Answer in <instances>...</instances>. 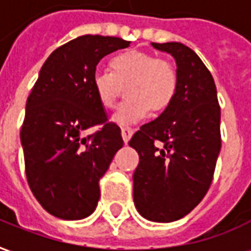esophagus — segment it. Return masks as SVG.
<instances>
[{"label": "esophagus", "instance_id": "34e87169", "mask_svg": "<svg viewBox=\"0 0 251 251\" xmlns=\"http://www.w3.org/2000/svg\"><path fill=\"white\" fill-rule=\"evenodd\" d=\"M121 134H122V138H124V141H125V144L129 140H130L131 134H133V130H131L130 127H124L122 130H121Z\"/></svg>", "mask_w": 251, "mask_h": 251}]
</instances>
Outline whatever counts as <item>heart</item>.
Returning a JSON list of instances; mask_svg holds the SVG:
<instances>
[{
	"label": "heart",
	"mask_w": 251,
	"mask_h": 251,
	"mask_svg": "<svg viewBox=\"0 0 251 251\" xmlns=\"http://www.w3.org/2000/svg\"><path fill=\"white\" fill-rule=\"evenodd\" d=\"M109 70H97L91 77L94 93L106 110H113L127 86V99L113 117L118 126H131L151 111H164L177 94V71L167 60L140 50H127L110 60Z\"/></svg>",
	"instance_id": "b5f03b06"
}]
</instances>
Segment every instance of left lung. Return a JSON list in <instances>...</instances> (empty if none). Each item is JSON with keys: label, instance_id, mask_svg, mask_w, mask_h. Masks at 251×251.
<instances>
[{"label": "left lung", "instance_id": "1", "mask_svg": "<svg viewBox=\"0 0 251 251\" xmlns=\"http://www.w3.org/2000/svg\"><path fill=\"white\" fill-rule=\"evenodd\" d=\"M176 60L179 87L163 114L137 130L129 145L140 163L133 175L137 210L153 222H174L199 204L221 152V106L214 77L181 43H152Z\"/></svg>", "mask_w": 251, "mask_h": 251}]
</instances>
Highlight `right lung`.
Listing matches in <instances>:
<instances>
[{
	"label": "right lung",
	"instance_id": "1",
	"mask_svg": "<svg viewBox=\"0 0 251 251\" xmlns=\"http://www.w3.org/2000/svg\"><path fill=\"white\" fill-rule=\"evenodd\" d=\"M130 41L86 35L52 52L26 100L20 131L25 174L35 198L53 216L76 221L98 204L99 179L124 145L109 122L91 77L99 60ZM100 126L94 135L84 131Z\"/></svg>",
	"mask_w": 251,
	"mask_h": 251
}]
</instances>
